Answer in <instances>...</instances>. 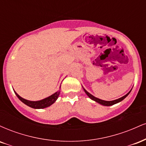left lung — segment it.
<instances>
[{
	"label": "left lung",
	"instance_id": "8db88e82",
	"mask_svg": "<svg viewBox=\"0 0 146 146\" xmlns=\"http://www.w3.org/2000/svg\"><path fill=\"white\" fill-rule=\"evenodd\" d=\"M84 90L85 93H86V95H88V96L89 97V98L91 99V100H94V101H95L96 102H98V103H99V104H100L104 105V106H109L114 105V104H115L118 103V102L122 101V100H124V99L126 98L127 96H128L129 93H130V91H131V90H130V91L129 92V93H127V94L125 95H124V96H123V97H122V98H119V99H117V100H113V101H104V100H100V99H98V98H95V97L93 96V95H92L91 94H90V93H88V92H87L86 90L84 89Z\"/></svg>",
	"mask_w": 146,
	"mask_h": 146
}]
</instances>
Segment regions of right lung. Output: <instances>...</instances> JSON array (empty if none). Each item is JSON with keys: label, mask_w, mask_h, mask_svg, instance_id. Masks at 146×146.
<instances>
[{"label": "right lung", "mask_w": 146, "mask_h": 146, "mask_svg": "<svg viewBox=\"0 0 146 146\" xmlns=\"http://www.w3.org/2000/svg\"><path fill=\"white\" fill-rule=\"evenodd\" d=\"M60 93V90H58V92L55 93L54 94H53L51 96H49L48 98H46L44 99V100H42L40 101H37V102H33V101H29V100H27L21 98V96H19L17 93L15 92V94L16 95V96L18 97V99L22 102L25 104L26 105H27L28 106L31 107L33 108H44L46 107H48L49 106L53 104L56 101L57 99L58 98Z\"/></svg>", "instance_id": "add662e5"}]
</instances>
